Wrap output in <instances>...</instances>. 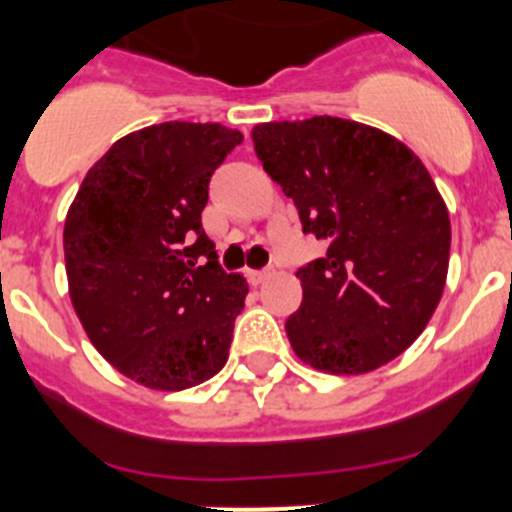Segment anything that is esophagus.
Masks as SVG:
<instances>
[{"label":"esophagus","mask_w":512,"mask_h":512,"mask_svg":"<svg viewBox=\"0 0 512 512\" xmlns=\"http://www.w3.org/2000/svg\"><path fill=\"white\" fill-rule=\"evenodd\" d=\"M272 275V270H247V280H250V285H262V282L267 280V277Z\"/></svg>","instance_id":"esophagus-1"}]
</instances>
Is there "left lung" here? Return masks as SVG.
Instances as JSON below:
<instances>
[{"label": "left lung", "mask_w": 512, "mask_h": 512, "mask_svg": "<svg viewBox=\"0 0 512 512\" xmlns=\"http://www.w3.org/2000/svg\"><path fill=\"white\" fill-rule=\"evenodd\" d=\"M257 158L327 255L299 267L294 354L366 374L416 342L441 302L451 220L426 165L379 128L314 116L252 128Z\"/></svg>", "instance_id": "1"}]
</instances>
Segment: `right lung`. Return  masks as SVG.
<instances>
[{
    "mask_svg": "<svg viewBox=\"0 0 512 512\" xmlns=\"http://www.w3.org/2000/svg\"><path fill=\"white\" fill-rule=\"evenodd\" d=\"M240 143L220 123L128 133L86 173L66 215L71 304L103 359L148 389H190L227 361L247 282L218 265L200 213L210 175Z\"/></svg>",
    "mask_w": 512,
    "mask_h": 512,
    "instance_id": "right-lung-1",
    "label": "right lung"
}]
</instances>
